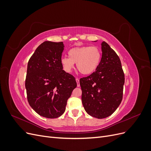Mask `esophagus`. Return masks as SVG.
<instances>
[{"label": "esophagus", "instance_id": "34e87169", "mask_svg": "<svg viewBox=\"0 0 151 151\" xmlns=\"http://www.w3.org/2000/svg\"><path fill=\"white\" fill-rule=\"evenodd\" d=\"M76 82H77V87H79L80 86V83H79V79L78 78H76Z\"/></svg>", "mask_w": 151, "mask_h": 151}]
</instances>
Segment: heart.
Here are the masks:
<instances>
[{
	"mask_svg": "<svg viewBox=\"0 0 151 151\" xmlns=\"http://www.w3.org/2000/svg\"><path fill=\"white\" fill-rule=\"evenodd\" d=\"M68 57L61 58L63 70L70 72L77 63L79 71L83 74H92L98 67L101 53L97 47L81 46L71 48L68 52Z\"/></svg>",
	"mask_w": 151,
	"mask_h": 151,
	"instance_id": "obj_1",
	"label": "heart"
}]
</instances>
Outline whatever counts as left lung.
I'll return each mask as SVG.
<instances>
[{"mask_svg":"<svg viewBox=\"0 0 151 151\" xmlns=\"http://www.w3.org/2000/svg\"><path fill=\"white\" fill-rule=\"evenodd\" d=\"M96 71L80 79L82 103L89 115L106 118L115 111L123 98L125 75L119 57L105 42Z\"/></svg>","mask_w":151,"mask_h":151,"instance_id":"obj_1","label":"left lung"}]
</instances>
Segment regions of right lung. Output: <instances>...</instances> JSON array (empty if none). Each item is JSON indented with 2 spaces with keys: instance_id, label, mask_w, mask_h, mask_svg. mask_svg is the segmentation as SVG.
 <instances>
[{
  "instance_id": "right-lung-1",
  "label": "right lung",
  "mask_w": 151,
  "mask_h": 151,
  "mask_svg": "<svg viewBox=\"0 0 151 151\" xmlns=\"http://www.w3.org/2000/svg\"><path fill=\"white\" fill-rule=\"evenodd\" d=\"M63 42L46 41L28 61L25 80L27 99L31 107L45 118L60 116L77 87L75 77L63 70Z\"/></svg>"
}]
</instances>
